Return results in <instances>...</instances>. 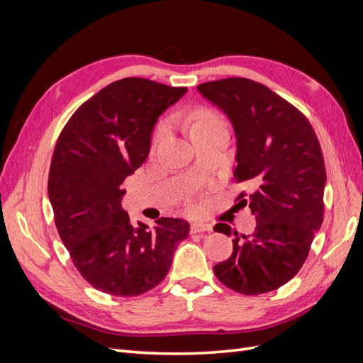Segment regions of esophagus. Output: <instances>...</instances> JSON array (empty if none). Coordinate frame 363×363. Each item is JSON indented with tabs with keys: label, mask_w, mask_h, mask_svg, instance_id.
Listing matches in <instances>:
<instances>
[{
	"label": "esophagus",
	"mask_w": 363,
	"mask_h": 363,
	"mask_svg": "<svg viewBox=\"0 0 363 363\" xmlns=\"http://www.w3.org/2000/svg\"><path fill=\"white\" fill-rule=\"evenodd\" d=\"M211 230H212L211 225L203 224V223H194L191 225V233L192 235H195V233H207V232H211Z\"/></svg>",
	"instance_id": "34e87169"
}]
</instances>
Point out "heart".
<instances>
[{
	"instance_id": "1",
	"label": "heart",
	"mask_w": 363,
	"mask_h": 363,
	"mask_svg": "<svg viewBox=\"0 0 363 363\" xmlns=\"http://www.w3.org/2000/svg\"><path fill=\"white\" fill-rule=\"evenodd\" d=\"M219 124H225L223 118L216 115L211 108H199L195 111L191 116V131L200 130V128H206V127H213V125H219ZM164 133H167V124H160L156 130L155 135V142H157Z\"/></svg>"
}]
</instances>
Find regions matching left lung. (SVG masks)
I'll return each instance as SVG.
<instances>
[{
    "instance_id": "8db88e82",
    "label": "left lung",
    "mask_w": 363,
    "mask_h": 363,
    "mask_svg": "<svg viewBox=\"0 0 363 363\" xmlns=\"http://www.w3.org/2000/svg\"><path fill=\"white\" fill-rule=\"evenodd\" d=\"M232 121L236 183L251 194L236 200L256 216L251 235L233 239V252L213 267L216 279L244 295L279 289L303 267L324 216L325 164L315 130L298 108L265 84L230 77L196 86ZM215 232L232 235L219 223Z\"/></svg>"
}]
</instances>
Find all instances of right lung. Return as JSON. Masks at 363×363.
<instances>
[{
    "label": "right lung",
    "mask_w": 363,
    "mask_h": 363,
    "mask_svg": "<svg viewBox=\"0 0 363 363\" xmlns=\"http://www.w3.org/2000/svg\"><path fill=\"white\" fill-rule=\"evenodd\" d=\"M186 91L139 77L113 82L77 108L57 139L48 175L54 223L82 277L104 294L156 288L189 235L184 219L133 225L121 207L123 183L148 157L157 118Z\"/></svg>",
    "instance_id": "obj_1"
}]
</instances>
